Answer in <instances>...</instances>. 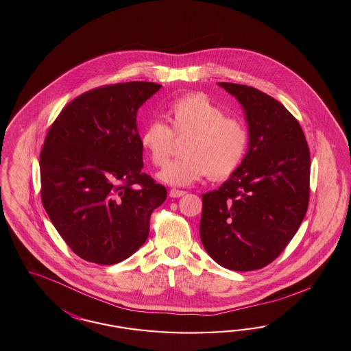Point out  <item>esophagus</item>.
<instances>
[{
	"label": "esophagus",
	"instance_id": "34e87169",
	"mask_svg": "<svg viewBox=\"0 0 351 351\" xmlns=\"http://www.w3.org/2000/svg\"><path fill=\"white\" fill-rule=\"evenodd\" d=\"M185 193H186L185 191H180V189L173 188V189L169 191V197H172V198H179V197L184 196Z\"/></svg>",
	"mask_w": 351,
	"mask_h": 351
}]
</instances>
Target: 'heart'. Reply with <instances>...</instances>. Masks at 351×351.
<instances>
[{"label": "heart", "mask_w": 351, "mask_h": 351, "mask_svg": "<svg viewBox=\"0 0 351 351\" xmlns=\"http://www.w3.org/2000/svg\"><path fill=\"white\" fill-rule=\"evenodd\" d=\"M171 129L159 120L142 129L140 143L154 166H163L171 154L173 136L185 137L180 159L158 173L169 185L185 186L209 173L213 180L231 176L244 159L250 134L245 124L226 111L206 94L196 93L176 99L169 110Z\"/></svg>", "instance_id": "b5f03b06"}]
</instances>
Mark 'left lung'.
Masks as SVG:
<instances>
[{"label":"left lung","instance_id":"8db88e82","mask_svg":"<svg viewBox=\"0 0 351 351\" xmlns=\"http://www.w3.org/2000/svg\"><path fill=\"white\" fill-rule=\"evenodd\" d=\"M218 84L243 106L250 145L230 179L202 195L199 237L221 267L256 270L280 256L307 213L308 143L278 100L251 86Z\"/></svg>","mask_w":351,"mask_h":351}]
</instances>
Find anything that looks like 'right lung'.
Wrapping results in <instances>:
<instances>
[{
  "instance_id": "1",
  "label": "right lung",
  "mask_w": 351,
  "mask_h": 351,
  "mask_svg": "<svg viewBox=\"0 0 351 351\" xmlns=\"http://www.w3.org/2000/svg\"><path fill=\"white\" fill-rule=\"evenodd\" d=\"M154 82L108 84L73 99L40 153L42 202L73 252L100 265L128 258L146 241L167 189L142 172L137 111Z\"/></svg>"
}]
</instances>
